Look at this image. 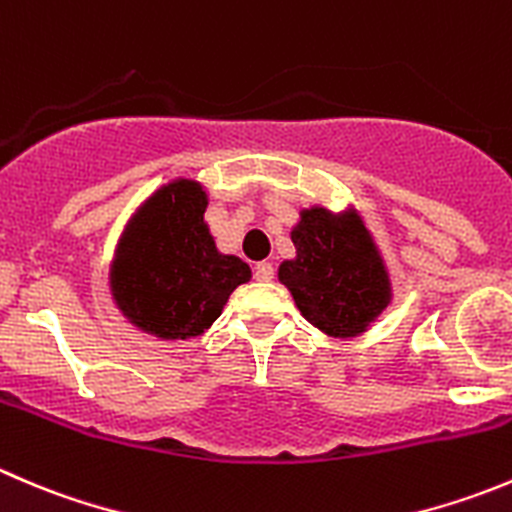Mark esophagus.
Segmentation results:
<instances>
[{
	"mask_svg": "<svg viewBox=\"0 0 512 512\" xmlns=\"http://www.w3.org/2000/svg\"><path fill=\"white\" fill-rule=\"evenodd\" d=\"M255 277L260 282H270L272 277H275V267H272V262H267V260L257 262V265H255Z\"/></svg>",
	"mask_w": 512,
	"mask_h": 512,
	"instance_id": "esophagus-1",
	"label": "esophagus"
}]
</instances>
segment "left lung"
I'll list each match as a JSON object with an SVG mask.
<instances>
[{"mask_svg":"<svg viewBox=\"0 0 512 512\" xmlns=\"http://www.w3.org/2000/svg\"><path fill=\"white\" fill-rule=\"evenodd\" d=\"M290 237L295 257L280 262L277 280L302 317L335 340L365 335L393 302V280L360 212L302 207Z\"/></svg>","mask_w":512,"mask_h":512,"instance_id":"obj_1","label":"left lung"}]
</instances>
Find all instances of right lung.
Segmentation results:
<instances>
[{
    "instance_id": "add662e5",
    "label": "right lung",
    "mask_w": 512,
    "mask_h": 512,
    "mask_svg": "<svg viewBox=\"0 0 512 512\" xmlns=\"http://www.w3.org/2000/svg\"><path fill=\"white\" fill-rule=\"evenodd\" d=\"M207 202L202 182L175 177L137 207L114 247L107 272L114 307L155 340L200 337L252 277L245 260L217 250Z\"/></svg>"
}]
</instances>
